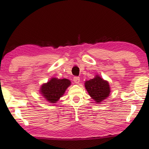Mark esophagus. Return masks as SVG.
<instances>
[{"label": "esophagus", "mask_w": 149, "mask_h": 149, "mask_svg": "<svg viewBox=\"0 0 149 149\" xmlns=\"http://www.w3.org/2000/svg\"><path fill=\"white\" fill-rule=\"evenodd\" d=\"M73 81H74V82L75 83H77V84H78V83L80 82V78H79V77H74V78H73Z\"/></svg>", "instance_id": "1"}]
</instances>
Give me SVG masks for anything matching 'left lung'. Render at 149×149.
Returning <instances> with one entry per match:
<instances>
[{
  "label": "left lung",
  "mask_w": 149,
  "mask_h": 149,
  "mask_svg": "<svg viewBox=\"0 0 149 149\" xmlns=\"http://www.w3.org/2000/svg\"><path fill=\"white\" fill-rule=\"evenodd\" d=\"M85 88L89 94L97 103L101 102L109 95L111 92L109 83L95 75V77L87 81L85 83Z\"/></svg>",
  "instance_id": "1"
}]
</instances>
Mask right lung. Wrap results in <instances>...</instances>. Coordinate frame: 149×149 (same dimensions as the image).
<instances>
[{
    "label": "right lung",
    "instance_id": "obj_1",
    "mask_svg": "<svg viewBox=\"0 0 149 149\" xmlns=\"http://www.w3.org/2000/svg\"><path fill=\"white\" fill-rule=\"evenodd\" d=\"M70 85V81L68 79L53 78L47 83L42 85L40 92L47 100L51 103H56Z\"/></svg>",
    "mask_w": 149,
    "mask_h": 149
}]
</instances>
